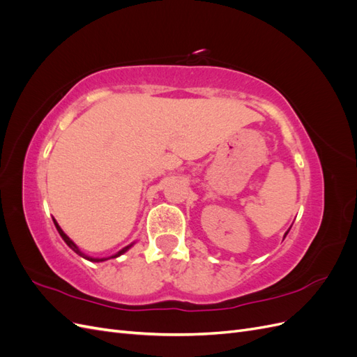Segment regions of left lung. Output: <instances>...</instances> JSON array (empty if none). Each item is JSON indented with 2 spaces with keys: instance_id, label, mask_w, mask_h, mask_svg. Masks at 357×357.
<instances>
[{
  "instance_id": "8db88e82",
  "label": "left lung",
  "mask_w": 357,
  "mask_h": 357,
  "mask_svg": "<svg viewBox=\"0 0 357 357\" xmlns=\"http://www.w3.org/2000/svg\"><path fill=\"white\" fill-rule=\"evenodd\" d=\"M287 232H289V231H287ZM287 232H286V234H284V236H286V235H287Z\"/></svg>"
}]
</instances>
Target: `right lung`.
<instances>
[{
    "label": "right lung",
    "instance_id": "add662e5",
    "mask_svg": "<svg viewBox=\"0 0 357 357\" xmlns=\"http://www.w3.org/2000/svg\"><path fill=\"white\" fill-rule=\"evenodd\" d=\"M53 223H55V226H56V229H58V232H59V235L62 236V240L63 241H66L67 243V245L71 248V250L73 252H75V253H77L79 256H82V257H84V259H88V261H91V262H102V261H107V259H112V257H117V256H121V255H123L125 252H128L129 250V248H131L132 245H134V243L132 244H129V245H126V247H123L122 248V250H119L116 255H113V256H110V257H91V256H88V255H84L83 252H80V248L77 247V245H75L70 238H68V236H67V234L66 232H63L62 229H61V226L58 225V222L55 220V219H53Z\"/></svg>",
    "mask_w": 357,
    "mask_h": 357
}]
</instances>
